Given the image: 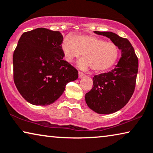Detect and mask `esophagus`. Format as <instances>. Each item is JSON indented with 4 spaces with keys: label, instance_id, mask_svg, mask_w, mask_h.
I'll use <instances>...</instances> for the list:
<instances>
[{
    "label": "esophagus",
    "instance_id": "34e87169",
    "mask_svg": "<svg viewBox=\"0 0 153 153\" xmlns=\"http://www.w3.org/2000/svg\"><path fill=\"white\" fill-rule=\"evenodd\" d=\"M85 75L83 74V73H82V72H79V79H82V78H83L84 76H85Z\"/></svg>",
    "mask_w": 153,
    "mask_h": 153
}]
</instances>
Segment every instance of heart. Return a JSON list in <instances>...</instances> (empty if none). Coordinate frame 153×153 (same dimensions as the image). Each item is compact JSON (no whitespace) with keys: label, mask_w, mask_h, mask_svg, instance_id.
Instances as JSON below:
<instances>
[{"label":"heart","mask_w":153,"mask_h":153,"mask_svg":"<svg viewBox=\"0 0 153 153\" xmlns=\"http://www.w3.org/2000/svg\"><path fill=\"white\" fill-rule=\"evenodd\" d=\"M61 49L68 63H72L83 54V59L78 62V67L83 70L91 68L96 72L109 70L119 56V49L114 43L92 35H68L63 39Z\"/></svg>","instance_id":"heart-1"}]
</instances>
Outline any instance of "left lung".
I'll list each match as a JSON object with an SVG mask.
<instances>
[{"label": "left lung", "mask_w": 153, "mask_h": 153, "mask_svg": "<svg viewBox=\"0 0 153 153\" xmlns=\"http://www.w3.org/2000/svg\"><path fill=\"white\" fill-rule=\"evenodd\" d=\"M118 46L121 57L111 71L94 75L92 88L85 94L88 107L98 114H111L128 103L133 94L138 72V58L127 39L111 32H98Z\"/></svg>", "instance_id": "1"}]
</instances>
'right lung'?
I'll list each match as a JSON object with an SVG mask.
<instances>
[{
  "label": "right lung",
  "instance_id": "add662e5",
  "mask_svg": "<svg viewBox=\"0 0 153 153\" xmlns=\"http://www.w3.org/2000/svg\"><path fill=\"white\" fill-rule=\"evenodd\" d=\"M63 37L59 31L36 28L24 32L13 54L14 81L27 102L48 105L78 79L76 68L63 60Z\"/></svg>",
  "mask_w": 153,
  "mask_h": 153
}]
</instances>
